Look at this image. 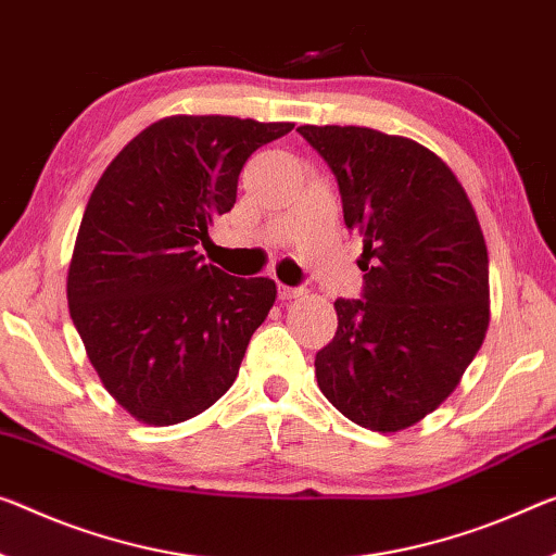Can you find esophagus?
Returning a JSON list of instances; mask_svg holds the SVG:
<instances>
[{"label": "esophagus", "mask_w": 556, "mask_h": 556, "mask_svg": "<svg viewBox=\"0 0 556 556\" xmlns=\"http://www.w3.org/2000/svg\"><path fill=\"white\" fill-rule=\"evenodd\" d=\"M303 288H290V286H278V298L280 301H293V298H301Z\"/></svg>", "instance_id": "obj_1"}]
</instances>
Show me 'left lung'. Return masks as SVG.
<instances>
[{"label": "left lung", "mask_w": 556, "mask_h": 556, "mask_svg": "<svg viewBox=\"0 0 556 556\" xmlns=\"http://www.w3.org/2000/svg\"><path fill=\"white\" fill-rule=\"evenodd\" d=\"M363 236L361 301L315 355L332 407L375 432L420 422L457 388L490 326V261L463 184L438 153L367 126H301Z\"/></svg>", "instance_id": "obj_1"}]
</instances>
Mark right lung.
<instances>
[{
    "label": "right lung",
    "mask_w": 556,
    "mask_h": 556,
    "mask_svg": "<svg viewBox=\"0 0 556 556\" xmlns=\"http://www.w3.org/2000/svg\"><path fill=\"white\" fill-rule=\"evenodd\" d=\"M293 124L166 116L116 153L76 233L66 298L89 363L139 422L166 427L233 386L276 303L270 278H236L195 245L236 203L255 149Z\"/></svg>",
    "instance_id": "right-lung-1"
}]
</instances>
